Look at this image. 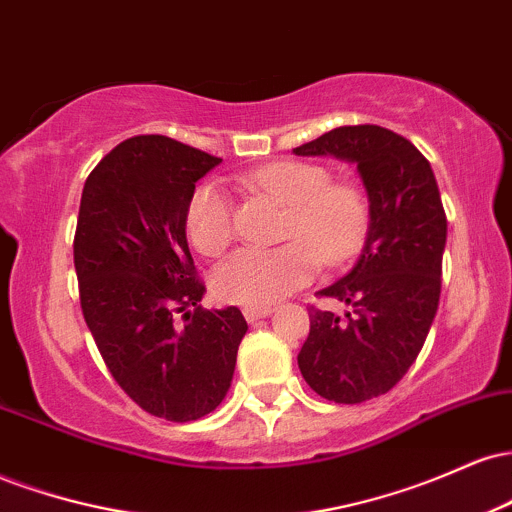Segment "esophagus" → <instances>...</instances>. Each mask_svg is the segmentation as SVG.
Masks as SVG:
<instances>
[{
  "instance_id": "esophagus-1",
  "label": "esophagus",
  "mask_w": 512,
  "mask_h": 512,
  "mask_svg": "<svg viewBox=\"0 0 512 512\" xmlns=\"http://www.w3.org/2000/svg\"><path fill=\"white\" fill-rule=\"evenodd\" d=\"M272 313H274L272 305H245V308H243V315H245V320H248V322H257V320H262V317H267Z\"/></svg>"
}]
</instances>
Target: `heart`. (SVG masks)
I'll return each mask as SVG.
<instances>
[{
    "mask_svg": "<svg viewBox=\"0 0 512 512\" xmlns=\"http://www.w3.org/2000/svg\"><path fill=\"white\" fill-rule=\"evenodd\" d=\"M245 185L272 192L291 207L279 248H240L211 276L221 301L269 305L313 279L320 262L342 264L361 250L368 233L366 192L351 182H332L330 170L305 161H276L245 175ZM192 245L207 257L233 240V204L219 182H202L185 211Z\"/></svg>",
    "mask_w": 512,
    "mask_h": 512,
    "instance_id": "obj_1",
    "label": "heart"
}]
</instances>
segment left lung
Listing matches in <instances>:
<instances>
[{
	"label": "left lung",
	"instance_id": "left-lung-1",
	"mask_svg": "<svg viewBox=\"0 0 512 512\" xmlns=\"http://www.w3.org/2000/svg\"><path fill=\"white\" fill-rule=\"evenodd\" d=\"M296 156L354 163L368 192L361 257L320 296L351 305L339 317L308 308L298 368L320 397L361 404L390 392L419 356L440 301L448 219L431 163L409 139L378 125L337 127Z\"/></svg>",
	"mask_w": 512,
	"mask_h": 512
}]
</instances>
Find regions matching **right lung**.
<instances>
[{
  "mask_svg": "<svg viewBox=\"0 0 512 512\" xmlns=\"http://www.w3.org/2000/svg\"><path fill=\"white\" fill-rule=\"evenodd\" d=\"M219 163L161 134L127 139L91 170L76 221L81 310L105 366L139 407L175 424L219 407L248 332L236 305H199L207 289L187 248V202Z\"/></svg>",
  "mask_w": 512,
  "mask_h": 512,
  "instance_id": "obj_1",
  "label": "right lung"
}]
</instances>
